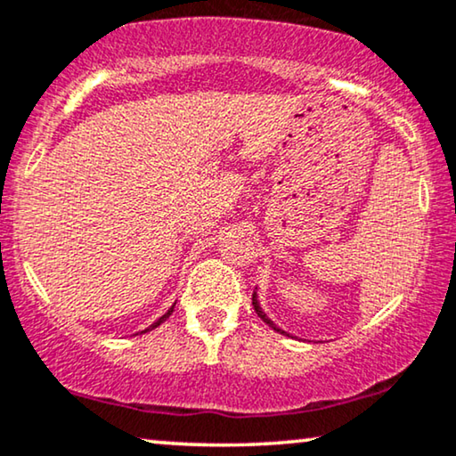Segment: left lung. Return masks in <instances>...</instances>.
<instances>
[{"label": "left lung", "mask_w": 456, "mask_h": 456, "mask_svg": "<svg viewBox=\"0 0 456 456\" xmlns=\"http://www.w3.org/2000/svg\"><path fill=\"white\" fill-rule=\"evenodd\" d=\"M252 306H254V311H256V314H258V317H260V319H263L266 325H269V327H273V330H275V331H279V333H283V336H289V333H285L283 330H279V327H277L275 323H273V321H271L269 317H266V314H265V311H263V308H260V302H258V294H256V289H254V294H252Z\"/></svg>", "instance_id": "left-lung-1"}]
</instances>
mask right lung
Segmentation results:
<instances>
[{
  "mask_svg": "<svg viewBox=\"0 0 456 456\" xmlns=\"http://www.w3.org/2000/svg\"><path fill=\"white\" fill-rule=\"evenodd\" d=\"M175 305H177V302H175ZM175 305L171 306V308H168V311L165 313V314H162V317L160 319H158V321H154V323H151L150 327H148V330H143V331H139V333H148V331H151V330H156V327L158 325H162V323H165V321L168 319V317H171V314H173V311H175ZM139 333H135V336H139Z\"/></svg>",
  "mask_w": 456,
  "mask_h": 456,
  "instance_id": "right-lung-1",
  "label": "right lung"
}]
</instances>
